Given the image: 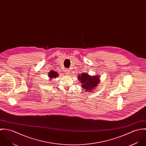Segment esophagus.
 Here are the masks:
<instances>
[{"label": "esophagus", "mask_w": 146, "mask_h": 146, "mask_svg": "<svg viewBox=\"0 0 146 146\" xmlns=\"http://www.w3.org/2000/svg\"><path fill=\"white\" fill-rule=\"evenodd\" d=\"M64 72H65V74H68L69 72H70V70H68V69H66V70H64Z\"/></svg>", "instance_id": "esophagus-1"}]
</instances>
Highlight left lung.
<instances>
[{"label": "left lung", "mask_w": 146, "mask_h": 146, "mask_svg": "<svg viewBox=\"0 0 146 146\" xmlns=\"http://www.w3.org/2000/svg\"><path fill=\"white\" fill-rule=\"evenodd\" d=\"M100 77L98 75L91 76L88 73H82L78 76V79L81 82L82 87L86 92H92L100 83Z\"/></svg>", "instance_id": "left-lung-1"}]
</instances>
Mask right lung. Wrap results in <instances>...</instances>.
Segmentation results:
<instances>
[{
    "instance_id": "1",
    "label": "right lung",
    "mask_w": 146,
    "mask_h": 146,
    "mask_svg": "<svg viewBox=\"0 0 146 146\" xmlns=\"http://www.w3.org/2000/svg\"><path fill=\"white\" fill-rule=\"evenodd\" d=\"M49 75V78H50V79H53L54 78H55L57 75V72L53 71H50V73L48 74Z\"/></svg>"
}]
</instances>
